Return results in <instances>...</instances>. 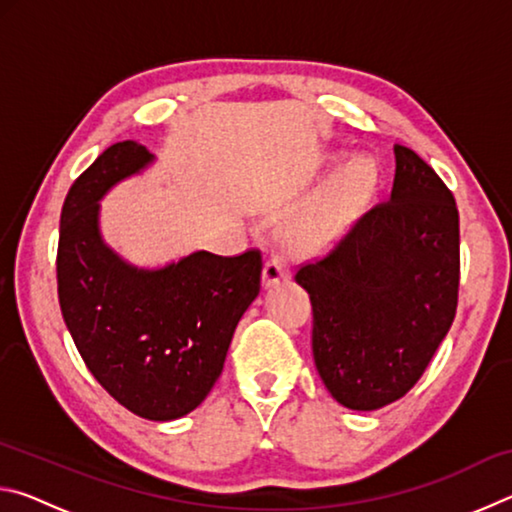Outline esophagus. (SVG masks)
I'll return each mask as SVG.
<instances>
[{
    "mask_svg": "<svg viewBox=\"0 0 512 512\" xmlns=\"http://www.w3.org/2000/svg\"><path fill=\"white\" fill-rule=\"evenodd\" d=\"M291 275V262L289 257L277 250L271 257H268L266 268H264V284L266 287H273V284H280L282 280H287Z\"/></svg>",
    "mask_w": 512,
    "mask_h": 512,
    "instance_id": "34e87169",
    "label": "esophagus"
}]
</instances>
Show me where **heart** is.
<instances>
[{
    "mask_svg": "<svg viewBox=\"0 0 512 512\" xmlns=\"http://www.w3.org/2000/svg\"><path fill=\"white\" fill-rule=\"evenodd\" d=\"M372 187V169L366 162H357L311 205L293 228V241L300 248L314 250L327 246L345 230V225L366 201Z\"/></svg>",
    "mask_w": 512,
    "mask_h": 512,
    "instance_id": "heart-1",
    "label": "heart"
}]
</instances>
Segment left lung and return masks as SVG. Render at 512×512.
Returning a JSON list of instances; mask_svg holds the SVG:
<instances>
[{
    "instance_id": "obj_1",
    "label": "left lung",
    "mask_w": 512,
    "mask_h": 512,
    "mask_svg": "<svg viewBox=\"0 0 512 512\" xmlns=\"http://www.w3.org/2000/svg\"><path fill=\"white\" fill-rule=\"evenodd\" d=\"M391 201L361 214L296 282L314 309L320 379L348 409L400 400L454 323L461 235L452 189L418 153L395 146Z\"/></svg>"
}]
</instances>
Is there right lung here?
Masks as SVG:
<instances>
[{"label": "right lung", "mask_w": 512, "mask_h": 512, "mask_svg": "<svg viewBox=\"0 0 512 512\" xmlns=\"http://www.w3.org/2000/svg\"><path fill=\"white\" fill-rule=\"evenodd\" d=\"M153 155L133 140L108 146L60 212L58 302L94 379L146 420L194 411L223 370L239 318L262 289V250L194 253L162 271H137L103 246L99 198Z\"/></svg>", "instance_id": "1"}]
</instances>
